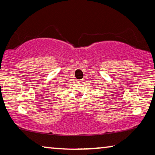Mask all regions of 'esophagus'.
Returning <instances> with one entry per match:
<instances>
[{"mask_svg": "<svg viewBox=\"0 0 155 155\" xmlns=\"http://www.w3.org/2000/svg\"><path fill=\"white\" fill-rule=\"evenodd\" d=\"M78 83H81V82H82V81H78Z\"/></svg>", "mask_w": 155, "mask_h": 155, "instance_id": "34e87169", "label": "esophagus"}]
</instances>
